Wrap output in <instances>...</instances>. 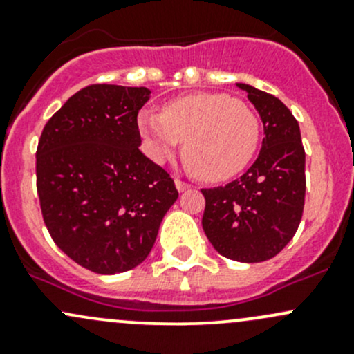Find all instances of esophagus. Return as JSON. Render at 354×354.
I'll use <instances>...</instances> for the list:
<instances>
[{"label":"esophagus","instance_id":"esophagus-1","mask_svg":"<svg viewBox=\"0 0 354 354\" xmlns=\"http://www.w3.org/2000/svg\"><path fill=\"white\" fill-rule=\"evenodd\" d=\"M174 185H176L178 192H185V190H188V188H190V185H188L187 181L180 180V178H176V180H174Z\"/></svg>","mask_w":354,"mask_h":354}]
</instances>
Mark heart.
Wrapping results in <instances>:
<instances>
[{"label":"heart","instance_id":"1","mask_svg":"<svg viewBox=\"0 0 354 354\" xmlns=\"http://www.w3.org/2000/svg\"><path fill=\"white\" fill-rule=\"evenodd\" d=\"M137 123L145 151L156 162L173 157L185 140L187 166L212 183L241 173L260 137L259 118L245 102L209 92L174 99L162 113L142 109Z\"/></svg>","mask_w":354,"mask_h":354}]
</instances>
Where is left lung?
Returning a JSON list of instances; mask_svg holds the SVG:
<instances>
[{
	"instance_id": "left-lung-1",
	"label": "left lung",
	"mask_w": 354,
	"mask_h": 354,
	"mask_svg": "<svg viewBox=\"0 0 354 354\" xmlns=\"http://www.w3.org/2000/svg\"><path fill=\"white\" fill-rule=\"evenodd\" d=\"M263 123L260 154L226 187L203 188L202 227L223 257L255 263L276 257L295 236L305 205V149L298 121L272 94L246 84Z\"/></svg>"
}]
</instances>
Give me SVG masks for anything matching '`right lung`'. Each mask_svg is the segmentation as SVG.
Here are the masks:
<instances>
[{"mask_svg": "<svg viewBox=\"0 0 354 354\" xmlns=\"http://www.w3.org/2000/svg\"><path fill=\"white\" fill-rule=\"evenodd\" d=\"M145 87L82 88L46 123L35 154L37 194L49 234L95 274L144 262L176 202L169 174L140 152L137 116Z\"/></svg>", "mask_w": 354, "mask_h": 354, "instance_id": "right-lung-1", "label": "right lung"}]
</instances>
